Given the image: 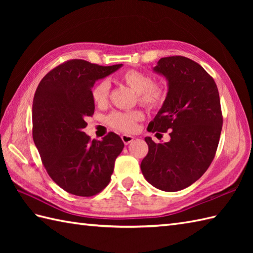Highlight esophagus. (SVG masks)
<instances>
[{
	"label": "esophagus",
	"mask_w": 253,
	"mask_h": 253,
	"mask_svg": "<svg viewBox=\"0 0 253 253\" xmlns=\"http://www.w3.org/2000/svg\"><path fill=\"white\" fill-rule=\"evenodd\" d=\"M122 140L125 144H129L132 140H133V137L129 136V135H122Z\"/></svg>",
	"instance_id": "1"
}]
</instances>
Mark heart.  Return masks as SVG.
I'll return each mask as SVG.
<instances>
[{
	"mask_svg": "<svg viewBox=\"0 0 253 253\" xmlns=\"http://www.w3.org/2000/svg\"><path fill=\"white\" fill-rule=\"evenodd\" d=\"M121 80L138 95L139 103L148 109H158L165 100V91L161 84H153L149 74L137 69H129L121 75ZM110 83L103 79L96 83L91 90V98L98 106L106 105L110 96ZM143 113L139 110L118 112L115 111L106 117V124L112 129L131 133L137 129V124L143 120Z\"/></svg>",
	"mask_w": 253,
	"mask_h": 253,
	"instance_id": "b5f03b06",
	"label": "heart"
}]
</instances>
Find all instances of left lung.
I'll list each match as a JSON object with an SVG mask.
<instances>
[{
  "label": "left lung",
  "mask_w": 253,
  "mask_h": 253,
  "mask_svg": "<svg viewBox=\"0 0 253 253\" xmlns=\"http://www.w3.org/2000/svg\"><path fill=\"white\" fill-rule=\"evenodd\" d=\"M154 72L169 80V92L148 130H169L170 140L155 143L144 138L149 152L140 168L152 186L173 192L197 181L215 157L223 126L221 101L214 79L190 58L163 57Z\"/></svg>",
  "instance_id": "8db88e82"
}]
</instances>
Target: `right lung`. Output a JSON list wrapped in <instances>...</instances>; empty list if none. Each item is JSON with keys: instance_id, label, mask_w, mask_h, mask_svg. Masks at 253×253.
<instances>
[{"instance_id": "add662e5", "label": "right lung", "mask_w": 253, "mask_h": 253, "mask_svg": "<svg viewBox=\"0 0 253 253\" xmlns=\"http://www.w3.org/2000/svg\"><path fill=\"white\" fill-rule=\"evenodd\" d=\"M122 66H100L69 60L41 79L32 104V137L42 164L62 189L79 197H92L109 185L115 160L124 142L114 132L102 141L83 131L92 116L91 98L95 82Z\"/></svg>"}]
</instances>
